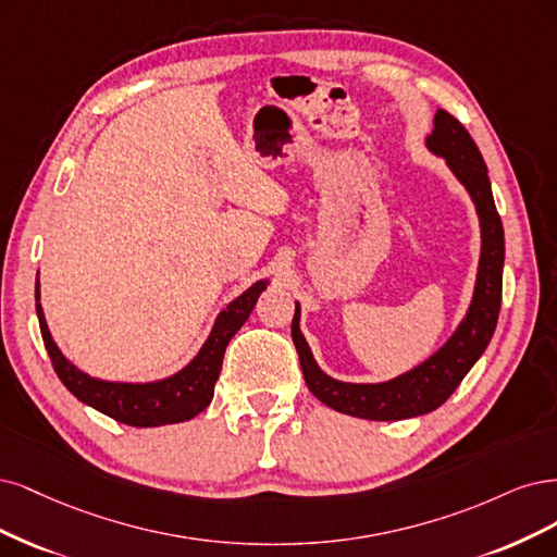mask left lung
<instances>
[{
  "label": "left lung",
  "instance_id": "left-lung-1",
  "mask_svg": "<svg viewBox=\"0 0 557 557\" xmlns=\"http://www.w3.org/2000/svg\"><path fill=\"white\" fill-rule=\"evenodd\" d=\"M430 152L446 159L448 169L470 191L481 222V259L474 298L468 314L448 343L396 380L382 384H347L321 372L298 329L300 310L292 321V337L300 358L305 384L321 403L343 414L370 421H400L428 414L446 403L462 376L486 351L497 326L502 305V265H505V228L497 214L488 169L470 132L446 111L435 113V129L425 138Z\"/></svg>",
  "mask_w": 557,
  "mask_h": 557
}]
</instances>
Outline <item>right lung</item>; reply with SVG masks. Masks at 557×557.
I'll return each instance as SVG.
<instances>
[{
  "mask_svg": "<svg viewBox=\"0 0 557 557\" xmlns=\"http://www.w3.org/2000/svg\"><path fill=\"white\" fill-rule=\"evenodd\" d=\"M265 286L268 282L259 280L257 284L249 286L245 294H240L236 300L228 302V308L220 312L210 337L206 339L201 351L196 354L194 361L177 374L166 376V380L161 382H150V384L103 382L81 372L76 366H71L50 337L41 302H39V282H37V314H39L44 345L48 349L52 368H55L62 384L74 393L81 403L95 407L97 411H101V414L111 417L120 423H127L134 428H154V425L189 421L210 405L214 382H218L220 376L222 358H224L228 339L245 324L249 312L255 310L259 294L265 289Z\"/></svg>",
  "mask_w": 557,
  "mask_h": 557,
  "instance_id": "right-lung-1",
  "label": "right lung"
}]
</instances>
